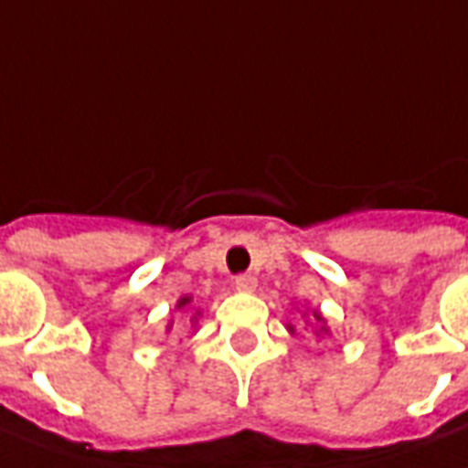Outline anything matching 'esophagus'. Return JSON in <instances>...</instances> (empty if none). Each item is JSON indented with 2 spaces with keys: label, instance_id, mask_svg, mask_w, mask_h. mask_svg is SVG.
Listing matches in <instances>:
<instances>
[{
  "label": "esophagus",
  "instance_id": "34e87169",
  "mask_svg": "<svg viewBox=\"0 0 468 468\" xmlns=\"http://www.w3.org/2000/svg\"><path fill=\"white\" fill-rule=\"evenodd\" d=\"M234 285H237V291L241 292H253L256 291V278H253V275H237Z\"/></svg>",
  "mask_w": 468,
  "mask_h": 468
}]
</instances>
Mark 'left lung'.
<instances>
[{
    "mask_svg": "<svg viewBox=\"0 0 468 468\" xmlns=\"http://www.w3.org/2000/svg\"><path fill=\"white\" fill-rule=\"evenodd\" d=\"M313 317H314V320H317V322H320V332H322V335H327V327H324V317H322V314L317 313V310H314ZM288 329H291V332H295V329H292V324H288Z\"/></svg>",
    "mask_w": 468,
    "mask_h": 468,
    "instance_id": "obj_1",
    "label": "left lung"
}]
</instances>
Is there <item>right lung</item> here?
<instances>
[{
  "label": "right lung",
  "instance_id": "add662e5",
  "mask_svg": "<svg viewBox=\"0 0 468 468\" xmlns=\"http://www.w3.org/2000/svg\"><path fill=\"white\" fill-rule=\"evenodd\" d=\"M190 300H193V298H190V295H185V298H180V300H177V310H183V307H187V305H190ZM190 322H197V317H193V320H190ZM170 327H173V324H168V329Z\"/></svg>",
  "mask_w": 468,
  "mask_h": 468
}]
</instances>
